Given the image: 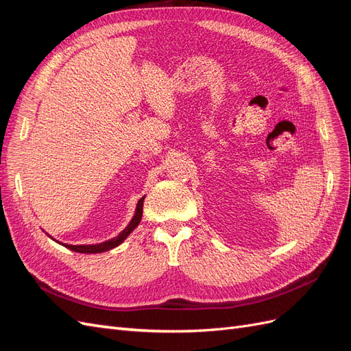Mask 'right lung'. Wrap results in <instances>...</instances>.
Returning <instances> with one entry per match:
<instances>
[{
    "mask_svg": "<svg viewBox=\"0 0 351 351\" xmlns=\"http://www.w3.org/2000/svg\"><path fill=\"white\" fill-rule=\"evenodd\" d=\"M143 200L145 197L139 199V202H137V206H136V214L133 217V219L130 221V224L125 227V230H123L119 236H117L115 239H111L108 241H104V243H99V244H88V246H71V244H62V246H66L67 249L73 250V252H79V253H102V252H107V250H111L114 247L119 246V244H121L127 236L130 234V232L139 226V222L142 219V214H143Z\"/></svg>",
    "mask_w": 351,
    "mask_h": 351,
    "instance_id": "right-lung-1",
    "label": "right lung"
}]
</instances>
